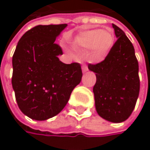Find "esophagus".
Returning a JSON list of instances; mask_svg holds the SVG:
<instances>
[{
	"mask_svg": "<svg viewBox=\"0 0 150 150\" xmlns=\"http://www.w3.org/2000/svg\"><path fill=\"white\" fill-rule=\"evenodd\" d=\"M81 69H82V71H83V72H87V71L88 70V66H87V65H82Z\"/></svg>",
	"mask_w": 150,
	"mask_h": 150,
	"instance_id": "1",
	"label": "esophagus"
}]
</instances>
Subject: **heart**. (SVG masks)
<instances>
[{
  "instance_id": "b5f03b06",
  "label": "heart",
  "mask_w": 150,
  "mask_h": 150,
  "mask_svg": "<svg viewBox=\"0 0 150 150\" xmlns=\"http://www.w3.org/2000/svg\"><path fill=\"white\" fill-rule=\"evenodd\" d=\"M115 37L110 29H88L79 33L73 39V45L82 50L89 49V60H104L114 46Z\"/></svg>"
}]
</instances>
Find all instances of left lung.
<instances>
[{
	"label": "left lung",
	"mask_w": 150,
	"mask_h": 150,
	"mask_svg": "<svg viewBox=\"0 0 150 150\" xmlns=\"http://www.w3.org/2000/svg\"><path fill=\"white\" fill-rule=\"evenodd\" d=\"M117 41L104 60L88 64L96 73L93 88L98 115L111 122H122L132 114L140 91L139 66L134 46L125 33L112 24Z\"/></svg>",
	"instance_id": "8db88e82"
}]
</instances>
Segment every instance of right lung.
<instances>
[{
	"instance_id": "1",
	"label": "right lung",
	"mask_w": 150,
	"mask_h": 150,
	"mask_svg": "<svg viewBox=\"0 0 150 150\" xmlns=\"http://www.w3.org/2000/svg\"><path fill=\"white\" fill-rule=\"evenodd\" d=\"M67 24L38 25L18 42L12 63V86L21 111L35 121L58 115L68 103L82 72L77 62L65 64L55 39Z\"/></svg>"
}]
</instances>
